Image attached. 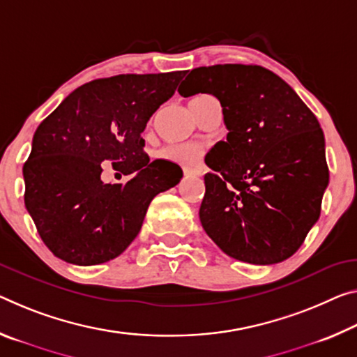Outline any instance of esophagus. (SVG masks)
<instances>
[{
  "instance_id": "esophagus-1",
  "label": "esophagus",
  "mask_w": 357,
  "mask_h": 357,
  "mask_svg": "<svg viewBox=\"0 0 357 357\" xmlns=\"http://www.w3.org/2000/svg\"><path fill=\"white\" fill-rule=\"evenodd\" d=\"M183 172H184L185 176H197V174H200V169L190 168V167H184Z\"/></svg>"
}]
</instances>
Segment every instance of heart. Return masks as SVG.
Segmentation results:
<instances>
[{"mask_svg":"<svg viewBox=\"0 0 357 357\" xmlns=\"http://www.w3.org/2000/svg\"><path fill=\"white\" fill-rule=\"evenodd\" d=\"M208 97L209 95H197L194 100H203ZM162 155L168 160L183 163V165H194L202 157V149L194 144H172L162 151Z\"/></svg>","mask_w":357,"mask_h":357,"instance_id":"b5f03b06","label":"heart"}]
</instances>
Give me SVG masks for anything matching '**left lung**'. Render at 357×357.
Masks as SVG:
<instances>
[{
    "mask_svg": "<svg viewBox=\"0 0 357 357\" xmlns=\"http://www.w3.org/2000/svg\"><path fill=\"white\" fill-rule=\"evenodd\" d=\"M183 97L211 93L220 101L227 141L205 158L203 229L227 256L278 264L302 246L321 214L329 184L318 119L289 84L259 65L195 68Z\"/></svg>",
    "mask_w": 357,
    "mask_h": 357,
    "instance_id": "8db88e82",
    "label": "left lung"
}]
</instances>
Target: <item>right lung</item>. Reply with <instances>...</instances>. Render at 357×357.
<instances>
[{"label":"right lung","mask_w":357,"mask_h":357,"mask_svg":"<svg viewBox=\"0 0 357 357\" xmlns=\"http://www.w3.org/2000/svg\"><path fill=\"white\" fill-rule=\"evenodd\" d=\"M184 76L95 79L39 123L24 165L25 206L55 257L75 265L117 257L139 234L152 199L183 178L176 163L149 162L141 133ZM103 162L134 178L105 185Z\"/></svg>","instance_id":"1"}]
</instances>
